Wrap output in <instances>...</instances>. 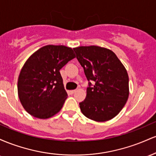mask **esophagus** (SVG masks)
I'll return each mask as SVG.
<instances>
[{"label": "esophagus", "mask_w": 156, "mask_h": 156, "mask_svg": "<svg viewBox=\"0 0 156 156\" xmlns=\"http://www.w3.org/2000/svg\"><path fill=\"white\" fill-rule=\"evenodd\" d=\"M76 89H73V90H70L69 92H70L71 94H73V93L76 92Z\"/></svg>", "instance_id": "obj_1"}]
</instances>
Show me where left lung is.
I'll use <instances>...</instances> for the list:
<instances>
[{
  "label": "left lung",
  "instance_id": "1",
  "mask_svg": "<svg viewBox=\"0 0 156 156\" xmlns=\"http://www.w3.org/2000/svg\"><path fill=\"white\" fill-rule=\"evenodd\" d=\"M89 80L85 100L79 103L84 116L105 122L121 112L129 96V78L126 69L115 53L99 46L73 48ZM90 81L95 84L91 86Z\"/></svg>",
  "mask_w": 156,
  "mask_h": 156
}]
</instances>
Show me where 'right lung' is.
Listing matches in <instances>:
<instances>
[{
  "label": "right lung",
  "instance_id": "right-lung-1",
  "mask_svg": "<svg viewBox=\"0 0 156 156\" xmlns=\"http://www.w3.org/2000/svg\"><path fill=\"white\" fill-rule=\"evenodd\" d=\"M75 57L71 48L48 44L27 59L19 75L17 92L28 114L48 119L62 109L67 93L59 70Z\"/></svg>",
  "mask_w": 156,
  "mask_h": 156
}]
</instances>
